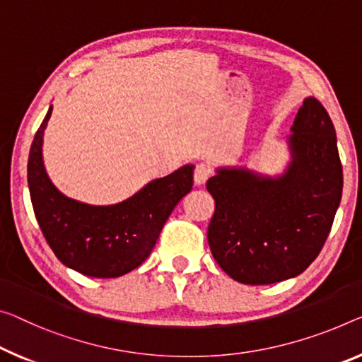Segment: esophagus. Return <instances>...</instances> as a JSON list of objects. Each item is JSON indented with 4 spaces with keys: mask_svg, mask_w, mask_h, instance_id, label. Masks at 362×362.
Returning <instances> with one entry per match:
<instances>
[{
    "mask_svg": "<svg viewBox=\"0 0 362 362\" xmlns=\"http://www.w3.org/2000/svg\"><path fill=\"white\" fill-rule=\"evenodd\" d=\"M212 176V168L205 163L196 165V170H194V181H196L197 186H202L207 182L209 177Z\"/></svg>",
    "mask_w": 362,
    "mask_h": 362,
    "instance_id": "esophagus-1",
    "label": "esophagus"
}]
</instances>
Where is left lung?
Here are the masks:
<instances>
[{"label": "left lung", "mask_w": 362, "mask_h": 362, "mask_svg": "<svg viewBox=\"0 0 362 362\" xmlns=\"http://www.w3.org/2000/svg\"><path fill=\"white\" fill-rule=\"evenodd\" d=\"M283 176L220 170L207 181L215 199L207 239L225 274L244 285H270L308 269L329 238L341 200L343 170L335 127L319 100L298 110Z\"/></svg>", "instance_id": "obj_1"}]
</instances>
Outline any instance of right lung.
Returning a JSON list of instances; mask_svg holds the SVG:
<instances>
[{"instance_id": "1", "label": "right lung", "mask_w": 362, "mask_h": 362, "mask_svg": "<svg viewBox=\"0 0 362 362\" xmlns=\"http://www.w3.org/2000/svg\"><path fill=\"white\" fill-rule=\"evenodd\" d=\"M52 108L33 137L27 181L32 207L54 255L69 269L95 278H116L146 260L176 204L192 189L186 165L155 180L134 197L93 207L63 196L52 185L42 160V139Z\"/></svg>"}]
</instances>
